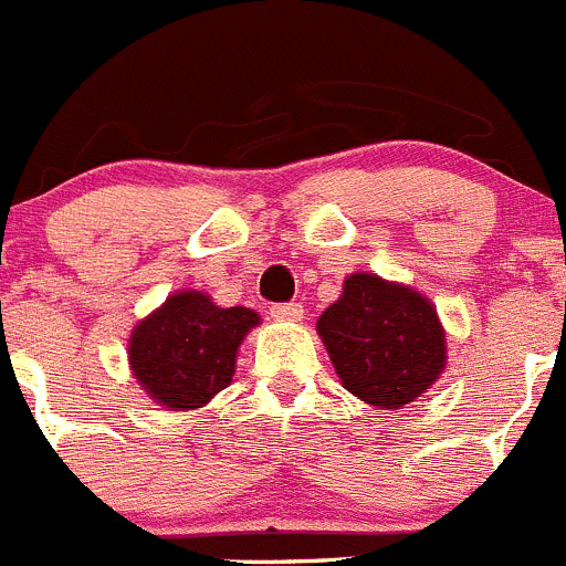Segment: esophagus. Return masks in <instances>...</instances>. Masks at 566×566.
Returning <instances> with one entry per match:
<instances>
[{"label":"esophagus","instance_id":"esophagus-1","mask_svg":"<svg viewBox=\"0 0 566 566\" xmlns=\"http://www.w3.org/2000/svg\"><path fill=\"white\" fill-rule=\"evenodd\" d=\"M272 316L277 322H300L303 319V305L300 303H283V305H274Z\"/></svg>","mask_w":566,"mask_h":566}]
</instances>
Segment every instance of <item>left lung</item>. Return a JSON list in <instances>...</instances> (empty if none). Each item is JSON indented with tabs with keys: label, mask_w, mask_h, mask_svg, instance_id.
<instances>
[{
	"label": "left lung",
	"mask_w": 566,
	"mask_h": 566,
	"mask_svg": "<svg viewBox=\"0 0 566 566\" xmlns=\"http://www.w3.org/2000/svg\"><path fill=\"white\" fill-rule=\"evenodd\" d=\"M316 333L344 389L384 411L422 397L448 367L436 305L375 272L344 280L342 297L322 311Z\"/></svg>",
	"instance_id": "8db88e82"
}]
</instances>
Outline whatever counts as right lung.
<instances>
[{"mask_svg":"<svg viewBox=\"0 0 566 566\" xmlns=\"http://www.w3.org/2000/svg\"><path fill=\"white\" fill-rule=\"evenodd\" d=\"M258 325L261 316L252 308H222L206 292L180 289L133 327V378L169 411L202 408L228 389L241 342Z\"/></svg>","mask_w":566,"mask_h":566,"instance_id":"1","label":"right lung"}]
</instances>
